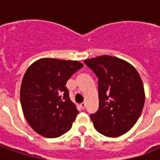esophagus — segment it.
<instances>
[{"mask_svg":"<svg viewBox=\"0 0 160 160\" xmlns=\"http://www.w3.org/2000/svg\"><path fill=\"white\" fill-rule=\"evenodd\" d=\"M80 108H81L82 110H84V109L86 108V103H85V102H83V103H81V104H80Z\"/></svg>","mask_w":160,"mask_h":160,"instance_id":"1","label":"esophagus"}]
</instances>
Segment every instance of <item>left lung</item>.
<instances>
[{
  "label": "left lung",
  "mask_w": 160,
  "mask_h": 160,
  "mask_svg": "<svg viewBox=\"0 0 160 160\" xmlns=\"http://www.w3.org/2000/svg\"><path fill=\"white\" fill-rule=\"evenodd\" d=\"M84 62L98 78L99 106L91 115L94 128L108 137L127 133L144 106V87L139 73L130 63L115 56H98Z\"/></svg>",
  "instance_id": "1"
}]
</instances>
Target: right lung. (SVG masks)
<instances>
[{"mask_svg":"<svg viewBox=\"0 0 160 160\" xmlns=\"http://www.w3.org/2000/svg\"><path fill=\"white\" fill-rule=\"evenodd\" d=\"M83 64L77 61L42 58L27 68L20 87V103L33 130L47 138L69 130L79 111L66 83Z\"/></svg>","mask_w":160,"mask_h":160,"instance_id":"right-lung-1","label":"right lung"}]
</instances>
